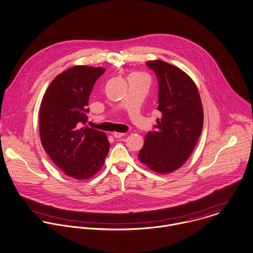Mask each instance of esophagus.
Masks as SVG:
<instances>
[{"label":"esophagus","instance_id":"1","mask_svg":"<svg viewBox=\"0 0 253 253\" xmlns=\"http://www.w3.org/2000/svg\"><path fill=\"white\" fill-rule=\"evenodd\" d=\"M126 133H122V132H113V136L115 138H121L125 136Z\"/></svg>","mask_w":253,"mask_h":253}]
</instances>
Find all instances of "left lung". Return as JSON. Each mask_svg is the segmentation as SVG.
<instances>
[{
  "label": "left lung",
  "mask_w": 253,
  "mask_h": 253,
  "mask_svg": "<svg viewBox=\"0 0 253 253\" xmlns=\"http://www.w3.org/2000/svg\"><path fill=\"white\" fill-rule=\"evenodd\" d=\"M146 66L158 77L161 118L147 133L138 159L154 171L169 173L184 164L201 135L202 102L195 83L183 70L161 60Z\"/></svg>",
  "instance_id": "8db88e82"
}]
</instances>
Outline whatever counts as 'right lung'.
<instances>
[{
	"mask_svg": "<svg viewBox=\"0 0 253 253\" xmlns=\"http://www.w3.org/2000/svg\"><path fill=\"white\" fill-rule=\"evenodd\" d=\"M103 68L75 66L50 83L40 110V135L46 153L66 175L91 178L103 165L109 151L104 132L85 125L89 97Z\"/></svg>",
	"mask_w": 253,
	"mask_h": 253,
	"instance_id": "add662e5",
	"label": "right lung"
}]
</instances>
